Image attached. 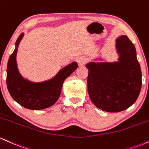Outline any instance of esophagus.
<instances>
[{"label":"esophagus","instance_id":"esophagus-1","mask_svg":"<svg viewBox=\"0 0 149 149\" xmlns=\"http://www.w3.org/2000/svg\"><path fill=\"white\" fill-rule=\"evenodd\" d=\"M85 62H86V58H79V60H78V63H79L80 65H83L85 63Z\"/></svg>","mask_w":149,"mask_h":149}]
</instances>
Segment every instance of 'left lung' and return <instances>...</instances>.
I'll use <instances>...</instances> for the list:
<instances>
[{
    "label": "left lung",
    "instance_id": "left-lung-1",
    "mask_svg": "<svg viewBox=\"0 0 149 149\" xmlns=\"http://www.w3.org/2000/svg\"><path fill=\"white\" fill-rule=\"evenodd\" d=\"M119 61L91 62L88 69V93L93 104L110 113L125 111L137 99L141 88V71L134 45L127 36L116 40Z\"/></svg>",
    "mask_w": 149,
    "mask_h": 149
}]
</instances>
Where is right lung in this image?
Returning a JSON list of instances; mask_svg holds the SVG:
<instances>
[{
	"mask_svg": "<svg viewBox=\"0 0 149 149\" xmlns=\"http://www.w3.org/2000/svg\"><path fill=\"white\" fill-rule=\"evenodd\" d=\"M23 34L17 39L16 48L10 56L7 66L6 83L12 98L19 105L31 110H41L53 106L61 95L65 79L77 68V63H72L63 68L49 81L32 83L23 79L18 72L16 64L17 47Z\"/></svg>",
	"mask_w": 149,
	"mask_h": 149,
	"instance_id": "1",
	"label": "right lung"
}]
</instances>
